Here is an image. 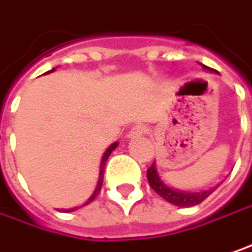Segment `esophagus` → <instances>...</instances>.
I'll list each match as a JSON object with an SVG mask.
<instances>
[{
  "label": "esophagus",
  "instance_id": "esophagus-1",
  "mask_svg": "<svg viewBox=\"0 0 252 252\" xmlns=\"http://www.w3.org/2000/svg\"><path fill=\"white\" fill-rule=\"evenodd\" d=\"M147 131H148L147 126H144V124H138V126H134L132 128H131V131H129L128 137H129V138H135V137H140V135L147 134Z\"/></svg>",
  "mask_w": 252,
  "mask_h": 252
}]
</instances>
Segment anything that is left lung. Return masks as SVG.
Instances as JSON below:
<instances>
[{"label":"left lung","mask_w":252,"mask_h":252,"mask_svg":"<svg viewBox=\"0 0 252 252\" xmlns=\"http://www.w3.org/2000/svg\"><path fill=\"white\" fill-rule=\"evenodd\" d=\"M202 69L210 71V72H215L214 69H211L210 67L201 64ZM147 178L148 183L151 185V188L156 191L158 195H161L164 200H167L171 204L177 205V207H194L197 204H200L205 200L210 194H213L217 187L205 189V191H200V192H192V191H184V189H178V188H172L170 185H167L159 177L158 171H157L156 162L147 170Z\"/></svg>","instance_id":"8db88e82"}]
</instances>
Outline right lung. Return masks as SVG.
<instances>
[{"label":"right lung","instance_id":"right-lung-1","mask_svg":"<svg viewBox=\"0 0 252 252\" xmlns=\"http://www.w3.org/2000/svg\"><path fill=\"white\" fill-rule=\"evenodd\" d=\"M55 71V68H52L51 71H48V72H54ZM47 72V74H48ZM118 147V142H112L111 145L105 150V153H104V156L101 158V165H99V174H98V183H96L95 189H94V192H93V195L88 198V200L85 201L82 205H87V204H90L91 201L95 200V197L99 194V191H101V187H102V181H104V168H105V162H107V159H108V157L111 154L112 151L115 150ZM81 205V207H82ZM80 207H74V208H68V210H61V211H64V213H72V211H75V210H78Z\"/></svg>","mask_w":252,"mask_h":252}]
</instances>
